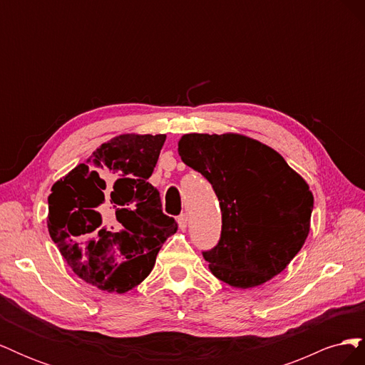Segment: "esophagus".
<instances>
[{
  "mask_svg": "<svg viewBox=\"0 0 365 365\" xmlns=\"http://www.w3.org/2000/svg\"><path fill=\"white\" fill-rule=\"evenodd\" d=\"M187 215H181V216H178V227L181 228V230H185L187 228Z\"/></svg>",
  "mask_w": 365,
  "mask_h": 365,
  "instance_id": "esophagus-1",
  "label": "esophagus"
}]
</instances>
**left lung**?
<instances>
[{"mask_svg": "<svg viewBox=\"0 0 365 365\" xmlns=\"http://www.w3.org/2000/svg\"><path fill=\"white\" fill-rule=\"evenodd\" d=\"M178 153L220 204V240L204 252L215 277L250 289L280 274L311 230L314 195L303 176L277 150L236 132L185 134Z\"/></svg>", "mask_w": 365, "mask_h": 365, "instance_id": "obj_1", "label": "left lung"}]
</instances>
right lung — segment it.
<instances>
[{"label":"right lung","instance_id":"add662e5","mask_svg":"<svg viewBox=\"0 0 365 365\" xmlns=\"http://www.w3.org/2000/svg\"><path fill=\"white\" fill-rule=\"evenodd\" d=\"M164 141V134L117 135L51 187L50 237L77 277L98 289H134L176 233L148 182Z\"/></svg>","mask_w":365,"mask_h":365}]
</instances>
